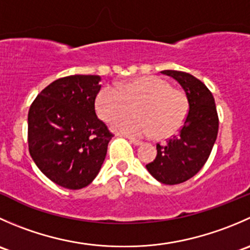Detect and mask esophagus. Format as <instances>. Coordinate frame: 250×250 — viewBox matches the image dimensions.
Wrapping results in <instances>:
<instances>
[{"label": "esophagus", "instance_id": "1", "mask_svg": "<svg viewBox=\"0 0 250 250\" xmlns=\"http://www.w3.org/2000/svg\"><path fill=\"white\" fill-rule=\"evenodd\" d=\"M128 139H129V143L130 144H133V145H135V146H139V145H141V144H143L140 140L133 139V138H128Z\"/></svg>", "mask_w": 250, "mask_h": 250}]
</instances>
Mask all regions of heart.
I'll list each match as a JSON object with an SVG mask.
<instances>
[{
    "instance_id": "heart-1",
    "label": "heart",
    "mask_w": 250,
    "mask_h": 250,
    "mask_svg": "<svg viewBox=\"0 0 250 250\" xmlns=\"http://www.w3.org/2000/svg\"><path fill=\"white\" fill-rule=\"evenodd\" d=\"M135 105V116L122 117L113 123L118 133L130 138L167 137L175 133L188 115V100L184 93L157 76H144L106 85L95 99L98 115L112 122L125 115Z\"/></svg>"
}]
</instances>
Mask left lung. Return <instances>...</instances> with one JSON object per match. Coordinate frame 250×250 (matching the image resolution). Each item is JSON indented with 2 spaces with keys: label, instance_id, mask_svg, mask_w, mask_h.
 Wrapping results in <instances>:
<instances>
[{
  "label": "left lung",
  "instance_id": "left-lung-1",
  "mask_svg": "<svg viewBox=\"0 0 250 250\" xmlns=\"http://www.w3.org/2000/svg\"><path fill=\"white\" fill-rule=\"evenodd\" d=\"M183 87L188 102V113L180 132L157 144V156L146 165L148 173L166 185H176L196 175L204 166L218 137L219 118L210 90L192 75L165 70Z\"/></svg>",
  "mask_w": 250,
  "mask_h": 250
}]
</instances>
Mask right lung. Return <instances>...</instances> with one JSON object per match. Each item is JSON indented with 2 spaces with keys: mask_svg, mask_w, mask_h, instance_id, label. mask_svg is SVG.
Here are the masks:
<instances>
[{
  "mask_svg": "<svg viewBox=\"0 0 250 250\" xmlns=\"http://www.w3.org/2000/svg\"><path fill=\"white\" fill-rule=\"evenodd\" d=\"M100 81L97 75L59 78L30 106V155L49 180L65 188L80 190L94 180L113 137L95 113Z\"/></svg>",
  "mask_w": 250,
  "mask_h": 250,
  "instance_id": "add662e5",
  "label": "right lung"
}]
</instances>
